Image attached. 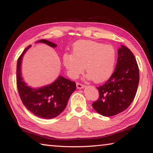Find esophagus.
<instances>
[{
    "label": "esophagus",
    "instance_id": "1",
    "mask_svg": "<svg viewBox=\"0 0 153 153\" xmlns=\"http://www.w3.org/2000/svg\"><path fill=\"white\" fill-rule=\"evenodd\" d=\"M76 86H77V89H82V88H84L85 87V86H84V84H80V83H79V82H77L76 83Z\"/></svg>",
    "mask_w": 153,
    "mask_h": 153
}]
</instances>
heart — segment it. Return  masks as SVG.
Segmentation results:
<instances>
[{
	"label": "heart",
	"instance_id": "1",
	"mask_svg": "<svg viewBox=\"0 0 153 153\" xmlns=\"http://www.w3.org/2000/svg\"><path fill=\"white\" fill-rule=\"evenodd\" d=\"M117 59L115 49L111 45L91 40H79L74 44L72 55L65 53L63 63L71 77L76 78L85 68L88 78L102 83L109 78Z\"/></svg>",
	"mask_w": 153,
	"mask_h": 153
}]
</instances>
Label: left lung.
<instances>
[{"mask_svg": "<svg viewBox=\"0 0 153 153\" xmlns=\"http://www.w3.org/2000/svg\"><path fill=\"white\" fill-rule=\"evenodd\" d=\"M139 83V69L134 54L121 45L115 71L109 79L97 88L99 98L92 107L100 115L109 117L123 112L135 98Z\"/></svg>", "mask_w": 153, "mask_h": 153, "instance_id": "left-lung-1", "label": "left lung"}]
</instances>
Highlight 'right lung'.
Instances as JSON below:
<instances>
[{
    "mask_svg": "<svg viewBox=\"0 0 153 153\" xmlns=\"http://www.w3.org/2000/svg\"><path fill=\"white\" fill-rule=\"evenodd\" d=\"M37 42L56 48V44L46 40H40ZM31 47L25 49L18 59L17 64V86L19 94L27 109L37 117L53 119L61 114L65 108L70 96L76 89L74 82L59 76L51 84L40 88L28 86L22 76V62L24 54Z\"/></svg>",
    "mask_w": 153,
    "mask_h": 153,
    "instance_id": "obj_1",
    "label": "right lung"
}]
</instances>
